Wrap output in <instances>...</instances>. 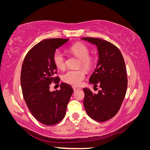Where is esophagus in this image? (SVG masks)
I'll return each mask as SVG.
<instances>
[{
  "instance_id": "34e87169",
  "label": "esophagus",
  "mask_w": 150,
  "mask_h": 150,
  "mask_svg": "<svg viewBox=\"0 0 150 150\" xmlns=\"http://www.w3.org/2000/svg\"><path fill=\"white\" fill-rule=\"evenodd\" d=\"M72 88H73V89H74V91H77V90H79V89H80V88H77V87H76V86H72Z\"/></svg>"
}]
</instances>
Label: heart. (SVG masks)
<instances>
[{
  "mask_svg": "<svg viewBox=\"0 0 150 150\" xmlns=\"http://www.w3.org/2000/svg\"><path fill=\"white\" fill-rule=\"evenodd\" d=\"M69 51L73 55L80 59V66L86 70H89L93 66V60L89 57V48L83 43H77L72 45ZM52 60L57 69H63L66 66V57L60 50H56L54 52ZM85 78V73L82 69L69 70L62 75L64 82L73 86H79Z\"/></svg>",
  "mask_w": 150,
  "mask_h": 150,
  "instance_id": "b5f03b06",
  "label": "heart"
}]
</instances>
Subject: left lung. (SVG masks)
<instances>
[{
  "label": "left lung",
  "mask_w": 150,
  "mask_h": 150,
  "mask_svg": "<svg viewBox=\"0 0 150 150\" xmlns=\"http://www.w3.org/2000/svg\"><path fill=\"white\" fill-rule=\"evenodd\" d=\"M81 39L98 48V61L89 81L101 88L98 94H93L88 88L83 89L84 106L92 119L106 121L117 114L125 97L128 86L125 62L119 49L112 43L94 38Z\"/></svg>",
  "instance_id": "1"
}]
</instances>
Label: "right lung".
Here are the masks:
<instances>
[{
    "label": "right lung",
    "instance_id": "1",
    "mask_svg": "<svg viewBox=\"0 0 150 150\" xmlns=\"http://www.w3.org/2000/svg\"><path fill=\"white\" fill-rule=\"evenodd\" d=\"M69 39H44L32 48L22 63L21 84L22 94L31 114L41 123L51 126L59 122L66 115L67 105L73 93L72 87L62 83L60 90L50 91L52 82L59 83L54 52Z\"/></svg>",
    "mask_w": 150,
    "mask_h": 150
}]
</instances>
